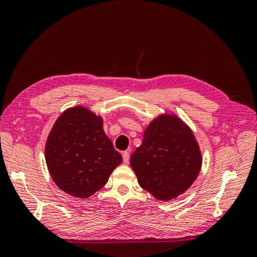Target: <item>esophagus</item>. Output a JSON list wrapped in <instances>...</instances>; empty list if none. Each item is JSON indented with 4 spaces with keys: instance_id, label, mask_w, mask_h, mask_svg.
I'll return each instance as SVG.
<instances>
[{
    "instance_id": "obj_1",
    "label": "esophagus",
    "mask_w": 257,
    "mask_h": 257,
    "mask_svg": "<svg viewBox=\"0 0 257 257\" xmlns=\"http://www.w3.org/2000/svg\"><path fill=\"white\" fill-rule=\"evenodd\" d=\"M122 157H123V162L124 163H128V161H130V152L128 151H124L123 154H122Z\"/></svg>"
}]
</instances>
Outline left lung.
<instances>
[{"label": "left lung", "mask_w": 257, "mask_h": 257, "mask_svg": "<svg viewBox=\"0 0 257 257\" xmlns=\"http://www.w3.org/2000/svg\"><path fill=\"white\" fill-rule=\"evenodd\" d=\"M130 164L144 190L157 199L168 201L196 180L203 157L188 124L177 114L165 112L147 126Z\"/></svg>", "instance_id": "1"}]
</instances>
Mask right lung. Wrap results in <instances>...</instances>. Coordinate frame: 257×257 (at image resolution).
<instances>
[{
  "instance_id": "obj_1",
  "label": "right lung",
  "mask_w": 257,
  "mask_h": 257,
  "mask_svg": "<svg viewBox=\"0 0 257 257\" xmlns=\"http://www.w3.org/2000/svg\"><path fill=\"white\" fill-rule=\"evenodd\" d=\"M45 159L53 182L77 198L107 183L122 155L105 134L103 118L78 105L62 112L48 135Z\"/></svg>"
}]
</instances>
